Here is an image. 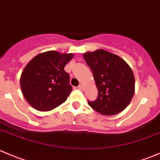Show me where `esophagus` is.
Returning <instances> with one entry per match:
<instances>
[{
  "mask_svg": "<svg viewBox=\"0 0 160 160\" xmlns=\"http://www.w3.org/2000/svg\"><path fill=\"white\" fill-rule=\"evenodd\" d=\"M78 89H79V90H83V84L79 85L78 86Z\"/></svg>",
  "mask_w": 160,
  "mask_h": 160,
  "instance_id": "1",
  "label": "esophagus"
}]
</instances>
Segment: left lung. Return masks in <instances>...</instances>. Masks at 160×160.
I'll list each match as a JSON object with an SVG mask.
<instances>
[{"label": "left lung", "instance_id": "1", "mask_svg": "<svg viewBox=\"0 0 160 160\" xmlns=\"http://www.w3.org/2000/svg\"><path fill=\"white\" fill-rule=\"evenodd\" d=\"M93 72L98 97L88 101L102 115L112 116L125 110L135 92V77L128 63L117 55L102 49L83 53Z\"/></svg>", "mask_w": 160, "mask_h": 160}]
</instances>
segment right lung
Instances as JSON below:
<instances>
[{"instance_id": "1", "label": "right lung", "mask_w": 160, "mask_h": 160, "mask_svg": "<svg viewBox=\"0 0 160 160\" xmlns=\"http://www.w3.org/2000/svg\"><path fill=\"white\" fill-rule=\"evenodd\" d=\"M73 58V53L50 50L39 53L27 64L20 84L23 96L33 108L50 111L66 101L72 87L64 67Z\"/></svg>"}]
</instances>
